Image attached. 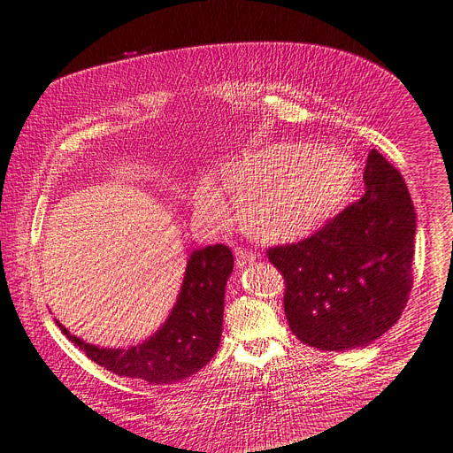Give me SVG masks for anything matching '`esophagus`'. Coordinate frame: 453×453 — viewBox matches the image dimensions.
Returning <instances> with one entry per match:
<instances>
[{
    "label": "esophagus",
    "instance_id": "1",
    "mask_svg": "<svg viewBox=\"0 0 453 453\" xmlns=\"http://www.w3.org/2000/svg\"><path fill=\"white\" fill-rule=\"evenodd\" d=\"M234 258H236V265H238V267H244V265H248L250 262H253L257 257H255L253 253L242 250V248H236V250H234Z\"/></svg>",
    "mask_w": 453,
    "mask_h": 453
}]
</instances>
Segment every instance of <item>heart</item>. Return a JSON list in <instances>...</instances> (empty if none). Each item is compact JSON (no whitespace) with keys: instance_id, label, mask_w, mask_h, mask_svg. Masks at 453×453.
Instances as JSON below:
<instances>
[{"instance_id":"b5f03b06","label":"heart","mask_w":453,"mask_h":453,"mask_svg":"<svg viewBox=\"0 0 453 453\" xmlns=\"http://www.w3.org/2000/svg\"><path fill=\"white\" fill-rule=\"evenodd\" d=\"M355 180L353 160L335 147L275 143L220 169L242 229L262 244L295 242L319 229L346 202ZM196 213L211 226L231 222L220 191L203 182Z\"/></svg>"}]
</instances>
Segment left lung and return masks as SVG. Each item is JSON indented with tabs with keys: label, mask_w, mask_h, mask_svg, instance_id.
I'll return each instance as SVG.
<instances>
[{
	"label": "left lung",
	"mask_w": 453,
	"mask_h": 453,
	"mask_svg": "<svg viewBox=\"0 0 453 453\" xmlns=\"http://www.w3.org/2000/svg\"><path fill=\"white\" fill-rule=\"evenodd\" d=\"M358 202L308 238L273 246L295 337L326 351L365 348L394 326L413 286L415 209L401 173L372 149Z\"/></svg>",
	"instance_id": "1"
}]
</instances>
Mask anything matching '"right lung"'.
I'll use <instances>...</instances> for the list:
<instances>
[{
	"instance_id": "right-lung-1",
	"label": "right lung",
	"mask_w": 453,
	"mask_h": 453,
	"mask_svg": "<svg viewBox=\"0 0 453 453\" xmlns=\"http://www.w3.org/2000/svg\"><path fill=\"white\" fill-rule=\"evenodd\" d=\"M233 265V253L224 244L193 251L169 319L158 334L129 349L87 344L56 324L90 360L119 377L150 384L178 382L202 370L220 346L224 291Z\"/></svg>"
}]
</instances>
